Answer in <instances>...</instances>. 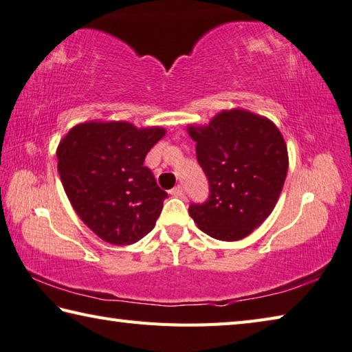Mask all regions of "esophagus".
Returning <instances> with one entry per match:
<instances>
[{
    "label": "esophagus",
    "mask_w": 352,
    "mask_h": 352,
    "mask_svg": "<svg viewBox=\"0 0 352 352\" xmlns=\"http://www.w3.org/2000/svg\"><path fill=\"white\" fill-rule=\"evenodd\" d=\"M170 195H171V196H175V197H182V196H184V188H182V185H177V187H175L173 190L170 191Z\"/></svg>",
    "instance_id": "esophagus-1"
}]
</instances>
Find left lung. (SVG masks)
<instances>
[{"label": "left lung", "instance_id": "left-lung-1", "mask_svg": "<svg viewBox=\"0 0 352 352\" xmlns=\"http://www.w3.org/2000/svg\"><path fill=\"white\" fill-rule=\"evenodd\" d=\"M210 197L191 205L199 230L217 241H241L274 210L288 173L287 142L267 116L245 109L222 110L208 124H188Z\"/></svg>", "mask_w": 352, "mask_h": 352}]
</instances>
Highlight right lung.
Listing matches in <instances>:
<instances>
[{
	"label": "right lung",
	"instance_id": "add662e5",
	"mask_svg": "<svg viewBox=\"0 0 352 352\" xmlns=\"http://www.w3.org/2000/svg\"><path fill=\"white\" fill-rule=\"evenodd\" d=\"M167 130L127 121L79 122L58 144V173L79 219L104 242L124 247L155 228L167 193L144 167Z\"/></svg>",
	"mask_w": 352,
	"mask_h": 352
}]
</instances>
